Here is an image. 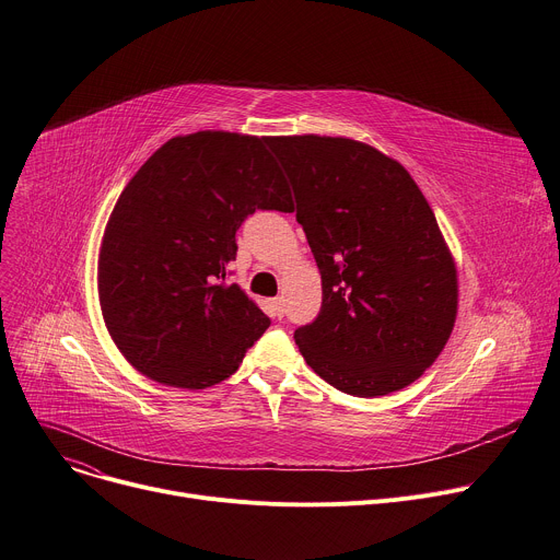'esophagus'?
<instances>
[{
  "label": "esophagus",
  "instance_id": "obj_1",
  "mask_svg": "<svg viewBox=\"0 0 560 560\" xmlns=\"http://www.w3.org/2000/svg\"><path fill=\"white\" fill-rule=\"evenodd\" d=\"M270 313H272L275 319L283 317V300H281V296H277V300H270Z\"/></svg>",
  "mask_w": 560,
  "mask_h": 560
}]
</instances>
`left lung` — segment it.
I'll return each instance as SVG.
<instances>
[{
	"label": "left lung",
	"instance_id": "8db88e82",
	"mask_svg": "<svg viewBox=\"0 0 560 560\" xmlns=\"http://www.w3.org/2000/svg\"><path fill=\"white\" fill-rule=\"evenodd\" d=\"M322 275V311L294 330L335 389L374 398L423 376L457 319L453 252L405 166L347 139L270 137Z\"/></svg>",
	"mask_w": 560,
	"mask_h": 560
}]
</instances>
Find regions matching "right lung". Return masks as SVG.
<instances>
[{"label":"right lung","mask_w":560,"mask_h":560,"mask_svg":"<svg viewBox=\"0 0 560 560\" xmlns=\"http://www.w3.org/2000/svg\"><path fill=\"white\" fill-rule=\"evenodd\" d=\"M270 137L200 130L168 139L126 184L98 247L109 338L155 383L230 378L270 319L236 283V232L256 209L292 211Z\"/></svg>","instance_id":"add662e5"}]
</instances>
